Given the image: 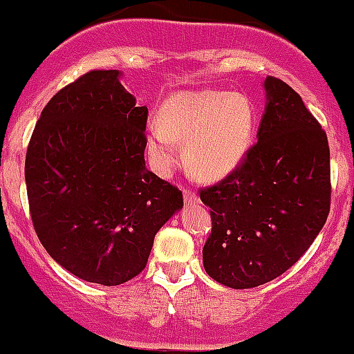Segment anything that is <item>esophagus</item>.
I'll use <instances>...</instances> for the list:
<instances>
[{
	"label": "esophagus",
	"mask_w": 354,
	"mask_h": 354,
	"mask_svg": "<svg viewBox=\"0 0 354 354\" xmlns=\"http://www.w3.org/2000/svg\"><path fill=\"white\" fill-rule=\"evenodd\" d=\"M198 201H199L198 196H196L192 191H187V189H185V191H184V203H185V206L196 205V203H198Z\"/></svg>",
	"instance_id": "1"
}]
</instances>
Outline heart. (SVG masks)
<instances>
[{"label": "heart", "mask_w": 354, "mask_h": 354, "mask_svg": "<svg viewBox=\"0 0 354 354\" xmlns=\"http://www.w3.org/2000/svg\"><path fill=\"white\" fill-rule=\"evenodd\" d=\"M257 120V106L246 94L225 89L177 93L148 127L149 163L160 176H169L177 165V145H184L187 169L203 180H220L250 153Z\"/></svg>", "instance_id": "heart-1"}]
</instances>
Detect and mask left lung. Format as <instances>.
Returning <instances> with one entry per match:
<instances>
[{
    "label": "left lung",
    "mask_w": 354,
    "mask_h": 354,
    "mask_svg": "<svg viewBox=\"0 0 354 354\" xmlns=\"http://www.w3.org/2000/svg\"><path fill=\"white\" fill-rule=\"evenodd\" d=\"M263 89L258 142L243 165L199 194L212 209L203 265L232 289L257 288L289 270L330 209L327 134L288 84L267 77Z\"/></svg>",
    "instance_id": "obj_1"
}]
</instances>
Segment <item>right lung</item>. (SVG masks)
I'll return each mask as SVG.
<instances>
[{
  "instance_id": "right-lung-1",
  "label": "right lung",
  "mask_w": 354,
  "mask_h": 354,
  "mask_svg": "<svg viewBox=\"0 0 354 354\" xmlns=\"http://www.w3.org/2000/svg\"><path fill=\"white\" fill-rule=\"evenodd\" d=\"M118 70H93L41 111L26 156L34 229L55 261L86 282L118 286L145 270L182 192L146 169L148 108Z\"/></svg>"
}]
</instances>
